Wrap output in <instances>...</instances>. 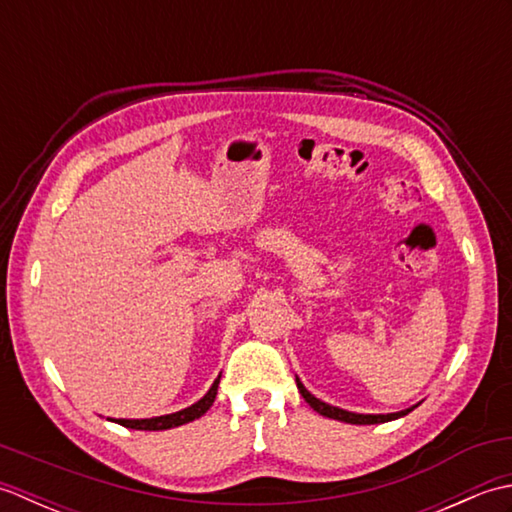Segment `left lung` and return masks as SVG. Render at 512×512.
Returning a JSON list of instances; mask_svg holds the SVG:
<instances>
[{
    "mask_svg": "<svg viewBox=\"0 0 512 512\" xmlns=\"http://www.w3.org/2000/svg\"><path fill=\"white\" fill-rule=\"evenodd\" d=\"M297 387L301 391V396L306 398L308 405L321 413V416L325 418H334V420H341V422H350V424H378V422H389V420H396V418H402L407 416L409 411H413V407L405 409V411H396V413H354V411H345V409H339V407H332L328 405V402H323L319 398H314L310 391L303 387L301 380L297 378Z\"/></svg>",
    "mask_w": 512,
    "mask_h": 512,
    "instance_id": "8db88e82",
    "label": "left lung"
}]
</instances>
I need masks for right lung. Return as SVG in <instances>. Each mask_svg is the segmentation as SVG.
<instances>
[{
	"mask_svg": "<svg viewBox=\"0 0 512 512\" xmlns=\"http://www.w3.org/2000/svg\"><path fill=\"white\" fill-rule=\"evenodd\" d=\"M217 385H220V376L215 378V383L211 385V389L206 391L204 398H200L195 405L182 409V411H176V413H167V416H158V418H143V420H127V418H121V420H114L118 424H123V427L127 429H138V431H165V429H173V427H180V424H187L195 418L204 416L206 411L211 409L213 400L217 396Z\"/></svg>",
	"mask_w": 512,
	"mask_h": 512,
	"instance_id": "1",
	"label": "right lung"
}]
</instances>
